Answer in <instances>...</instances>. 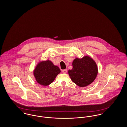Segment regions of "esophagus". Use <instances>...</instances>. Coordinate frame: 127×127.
I'll list each match as a JSON object with an SVG mask.
<instances>
[{
  "instance_id": "1",
  "label": "esophagus",
  "mask_w": 127,
  "mask_h": 127,
  "mask_svg": "<svg viewBox=\"0 0 127 127\" xmlns=\"http://www.w3.org/2000/svg\"><path fill=\"white\" fill-rule=\"evenodd\" d=\"M66 72H67V70L66 69H63V70H62V72L64 73V74H66Z\"/></svg>"
}]
</instances>
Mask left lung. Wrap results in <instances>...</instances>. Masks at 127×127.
<instances>
[{
    "label": "left lung",
    "instance_id": "obj_1",
    "mask_svg": "<svg viewBox=\"0 0 127 127\" xmlns=\"http://www.w3.org/2000/svg\"><path fill=\"white\" fill-rule=\"evenodd\" d=\"M72 66V69L68 70V74L73 82L79 87L89 85L96 79L98 69L96 63L91 57L77 58L73 61Z\"/></svg>",
    "mask_w": 127,
    "mask_h": 127
}]
</instances>
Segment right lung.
Instances as JSON below:
<instances>
[{
    "mask_svg": "<svg viewBox=\"0 0 127 127\" xmlns=\"http://www.w3.org/2000/svg\"><path fill=\"white\" fill-rule=\"evenodd\" d=\"M61 72L59 67L49 61H42L37 64L34 71V75L39 84L48 86L51 84Z\"/></svg>",
    "mask_w": 127,
    "mask_h": 127,
    "instance_id": "obj_1",
    "label": "right lung"
}]
</instances>
